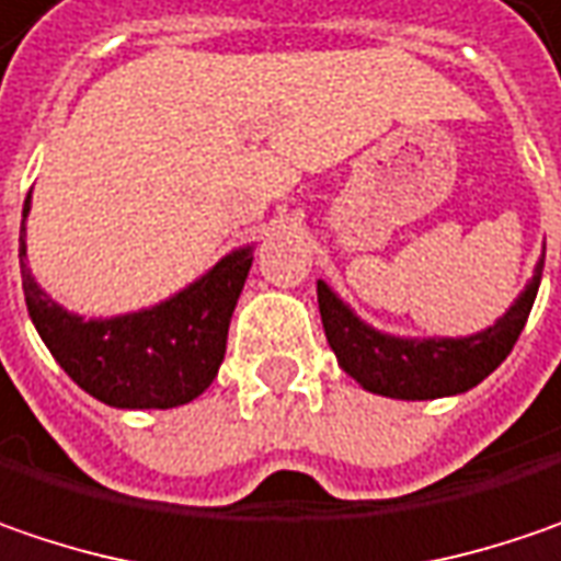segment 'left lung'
<instances>
[{"mask_svg":"<svg viewBox=\"0 0 561 561\" xmlns=\"http://www.w3.org/2000/svg\"><path fill=\"white\" fill-rule=\"evenodd\" d=\"M543 262L534 280L518 296V302L499 322L470 334V337H442V341H404L378 334L363 324L351 309L319 280V312L324 337L337 356L341 369L353 376L366 391H376L398 401H430L445 394H461L480 385L492 369L512 353L534 309L540 287Z\"/></svg>","mask_w":561,"mask_h":561,"instance_id":"left-lung-1","label":"left lung"}]
</instances>
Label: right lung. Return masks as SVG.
<instances>
[{"label": "right lung", "mask_w": 561, "mask_h": 561, "mask_svg": "<svg viewBox=\"0 0 561 561\" xmlns=\"http://www.w3.org/2000/svg\"><path fill=\"white\" fill-rule=\"evenodd\" d=\"M31 195L24 198V217ZM24 227L18 239L27 312L56 363L88 394L126 410H167L195 401L208 388L227 353V331L252 267L239 249L188 290L154 309L106 322H81L56 306L24 262Z\"/></svg>", "instance_id": "1"}]
</instances>
